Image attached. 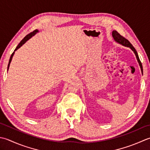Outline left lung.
<instances>
[{
    "mask_svg": "<svg viewBox=\"0 0 150 150\" xmlns=\"http://www.w3.org/2000/svg\"><path fill=\"white\" fill-rule=\"evenodd\" d=\"M112 38L115 39V41L116 42H118L119 44L122 45L123 46H125V47H129L130 48L131 50L133 51V52L135 53L136 57H137V59L138 61L139 65L140 67V69H141V71L142 73H143V69H142V63L140 61L139 59V55L137 54V52L136 51L135 48L133 47V45L130 43V42L126 39L125 38H124L123 36H122L120 33H118L116 30H113L112 32Z\"/></svg>",
    "mask_w": 150,
    "mask_h": 150,
    "instance_id": "left-lung-1",
    "label": "left lung"
}]
</instances>
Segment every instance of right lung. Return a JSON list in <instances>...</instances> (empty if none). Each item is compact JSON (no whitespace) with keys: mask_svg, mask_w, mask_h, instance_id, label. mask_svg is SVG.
Listing matches in <instances>:
<instances>
[{"mask_svg":"<svg viewBox=\"0 0 150 150\" xmlns=\"http://www.w3.org/2000/svg\"><path fill=\"white\" fill-rule=\"evenodd\" d=\"M38 32H39V30H35L33 32H31L30 33H29V34H28L26 36H25L24 38V39H23L22 41H21L20 42H19V44L17 45V47H16V48H15V50H14V52L13 53H12V54L11 55V57H10V60H9V63H8V69H9V67H10V63H11V59H12V57H13V55H14V53H15V51H16L18 48H19L21 47H22L23 46V45H24V43H25V42L28 40L29 39H30L32 38V36H33L34 35H35Z\"/></svg>","mask_w":150,"mask_h":150,"instance_id":"right-lung-1","label":"right lung"}]
</instances>
